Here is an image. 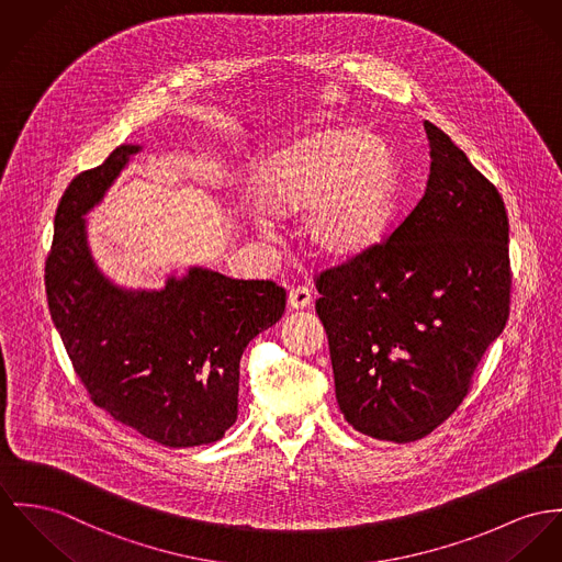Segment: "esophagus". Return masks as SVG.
I'll use <instances>...</instances> for the list:
<instances>
[{"mask_svg": "<svg viewBox=\"0 0 562 562\" xmlns=\"http://www.w3.org/2000/svg\"><path fill=\"white\" fill-rule=\"evenodd\" d=\"M310 303H312V293H310L307 286H295V289H291V293H289V305H291L293 310L310 307Z\"/></svg>", "mask_w": 562, "mask_h": 562, "instance_id": "1", "label": "esophagus"}]
</instances>
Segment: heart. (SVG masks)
I'll return each mask as SVG.
<instances>
[{"label":"heart","mask_w":562,"mask_h":562,"mask_svg":"<svg viewBox=\"0 0 562 562\" xmlns=\"http://www.w3.org/2000/svg\"><path fill=\"white\" fill-rule=\"evenodd\" d=\"M393 194V151L370 130H323L257 177L260 210L273 217L303 216V239L325 260L366 252L387 222Z\"/></svg>","instance_id":"obj_1"}]
</instances>
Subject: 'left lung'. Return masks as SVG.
Returning <instances> with one entry per match:
<instances>
[{"mask_svg":"<svg viewBox=\"0 0 562 562\" xmlns=\"http://www.w3.org/2000/svg\"><path fill=\"white\" fill-rule=\"evenodd\" d=\"M424 128L432 165L419 203L387 241L316 276L340 411L393 442L458 411L512 297L503 196L442 130Z\"/></svg>","mask_w":562,"mask_h":562,"instance_id":"8db88e82","label":"left lung"}]
</instances>
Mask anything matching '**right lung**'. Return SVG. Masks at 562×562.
<instances>
[{
	"instance_id": "right-lung-1",
	"label": "right lung",
	"mask_w": 562,
	"mask_h": 562,
	"mask_svg": "<svg viewBox=\"0 0 562 562\" xmlns=\"http://www.w3.org/2000/svg\"><path fill=\"white\" fill-rule=\"evenodd\" d=\"M138 149L120 145L66 188L44 265L46 302L95 406L165 447L207 445L235 424L241 355L282 318L286 291L201 267L162 291L111 284L91 259L83 216Z\"/></svg>"
}]
</instances>
